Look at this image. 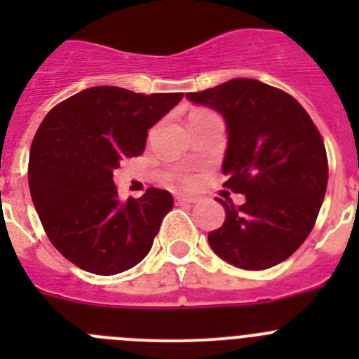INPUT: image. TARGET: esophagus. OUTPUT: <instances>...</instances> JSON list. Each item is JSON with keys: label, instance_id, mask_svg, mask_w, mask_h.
<instances>
[{"label": "esophagus", "instance_id": "34e87169", "mask_svg": "<svg viewBox=\"0 0 359 359\" xmlns=\"http://www.w3.org/2000/svg\"><path fill=\"white\" fill-rule=\"evenodd\" d=\"M176 201H177V203H196V201H198V198H196V196L177 194V196H176Z\"/></svg>", "mask_w": 359, "mask_h": 359}]
</instances>
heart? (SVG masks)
<instances>
[{
  "mask_svg": "<svg viewBox=\"0 0 359 359\" xmlns=\"http://www.w3.org/2000/svg\"><path fill=\"white\" fill-rule=\"evenodd\" d=\"M187 182H192V177H187Z\"/></svg>",
  "mask_w": 359,
  "mask_h": 359,
  "instance_id": "obj_1",
  "label": "heart"
}]
</instances>
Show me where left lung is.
<instances>
[{
	"label": "left lung",
	"instance_id": "obj_1",
	"mask_svg": "<svg viewBox=\"0 0 359 359\" xmlns=\"http://www.w3.org/2000/svg\"><path fill=\"white\" fill-rule=\"evenodd\" d=\"M226 122L224 187L244 203L224 207L223 226L208 233L210 248L228 264L268 269L307 239L327 189V154L307 111L286 91L255 79H231L187 93Z\"/></svg>",
	"mask_w": 359,
	"mask_h": 359
}]
</instances>
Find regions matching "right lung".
<instances>
[{
	"label": "right lung",
	"mask_w": 359,
	"mask_h": 359,
	"mask_svg": "<svg viewBox=\"0 0 359 359\" xmlns=\"http://www.w3.org/2000/svg\"><path fill=\"white\" fill-rule=\"evenodd\" d=\"M182 98L95 86L44 116L32 142L28 187L46 236L69 262L116 275L144 261L174 199L151 187L120 201L113 172L144 152L149 129Z\"/></svg>",
	"instance_id": "obj_1"
}]
</instances>
